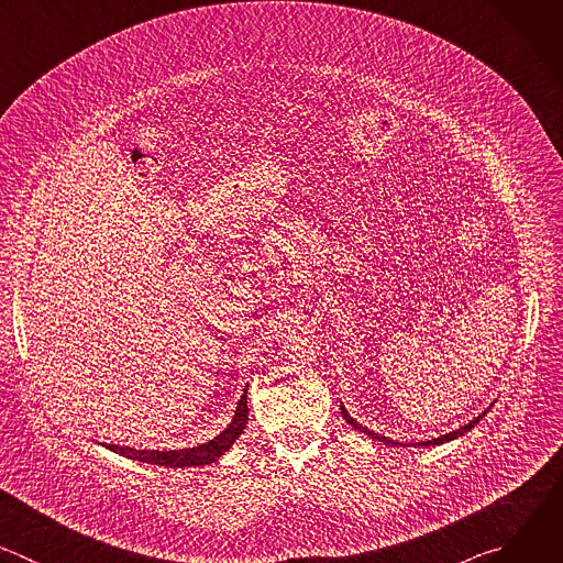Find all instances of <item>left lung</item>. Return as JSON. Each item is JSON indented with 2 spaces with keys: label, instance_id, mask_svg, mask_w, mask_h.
Instances as JSON below:
<instances>
[{
  "label": "left lung",
  "instance_id": "8db88e82",
  "mask_svg": "<svg viewBox=\"0 0 563 563\" xmlns=\"http://www.w3.org/2000/svg\"><path fill=\"white\" fill-rule=\"evenodd\" d=\"M490 410V408H488ZM488 410H484L481 412L478 417H474L470 423H465V426H461L459 430H452V432H448V434H441V437H437V439H430V441H421V443H410V445H415V448H419V445H423V448H428V445H443V443H448V441H454V439H459V437H463V434H467L481 419H484L486 415H488ZM341 412H343V417H345V421L354 428V430H358V432H363V434H367V437H372V439H376V441H383L385 445H406V443H400V441H394V439H389V437H383V434H378V432H374V430H367V428H363L361 423H356L352 417H350V412L341 406Z\"/></svg>",
  "mask_w": 563,
  "mask_h": 563
}]
</instances>
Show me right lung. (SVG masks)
Returning a JSON list of instances; mask_svg holds the SVG:
<instances>
[{"label": "right lung", "mask_w": 563, "mask_h": 563, "mask_svg": "<svg viewBox=\"0 0 563 563\" xmlns=\"http://www.w3.org/2000/svg\"><path fill=\"white\" fill-rule=\"evenodd\" d=\"M247 387L243 389V396H240L235 412L231 423L211 441L194 445V448H183V450H135L129 445H113V443H104L107 450L122 454L126 459L133 461H142V463H151V465H165V467H196V465H209L216 459H220L233 443L235 439L243 434L247 421H250V410H247Z\"/></svg>", "instance_id": "right-lung-1"}]
</instances>
